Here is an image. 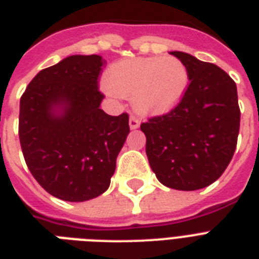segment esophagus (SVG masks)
Returning <instances> with one entry per match:
<instances>
[{
    "label": "esophagus",
    "mask_w": 259,
    "mask_h": 259,
    "mask_svg": "<svg viewBox=\"0 0 259 259\" xmlns=\"http://www.w3.org/2000/svg\"><path fill=\"white\" fill-rule=\"evenodd\" d=\"M129 126H130V129H137L138 126H140V119H138L137 116L130 115V118H129Z\"/></svg>",
    "instance_id": "1"
}]
</instances>
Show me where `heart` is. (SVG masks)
Instances as JSON below:
<instances>
[{"mask_svg":"<svg viewBox=\"0 0 259 259\" xmlns=\"http://www.w3.org/2000/svg\"><path fill=\"white\" fill-rule=\"evenodd\" d=\"M189 85V70L175 57L123 59L104 74V87L118 98L132 99L143 115H157L175 107Z\"/></svg>","mask_w":259,"mask_h":259,"instance_id":"obj_1","label":"heart"}]
</instances>
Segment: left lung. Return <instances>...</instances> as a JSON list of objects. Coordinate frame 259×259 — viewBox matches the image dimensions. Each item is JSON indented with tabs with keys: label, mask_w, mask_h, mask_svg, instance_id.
<instances>
[{
	"label": "left lung",
	"mask_w": 259,
	"mask_h": 259,
	"mask_svg": "<svg viewBox=\"0 0 259 259\" xmlns=\"http://www.w3.org/2000/svg\"><path fill=\"white\" fill-rule=\"evenodd\" d=\"M189 70V87L167 114L141 123L148 160L164 186L198 190L222 177L234 156L240 125L236 84L223 69L172 51Z\"/></svg>",
	"instance_id": "1"
}]
</instances>
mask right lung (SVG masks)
Instances as JSON below:
<instances>
[{
  "mask_svg": "<svg viewBox=\"0 0 259 259\" xmlns=\"http://www.w3.org/2000/svg\"><path fill=\"white\" fill-rule=\"evenodd\" d=\"M100 55H70L37 73L20 99L19 137L27 167L59 200L103 194L129 134V115H108L99 76Z\"/></svg>",
  "mask_w": 259,
  "mask_h": 259,
  "instance_id": "add662e5",
  "label": "right lung"
}]
</instances>
